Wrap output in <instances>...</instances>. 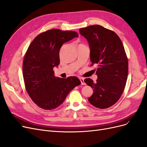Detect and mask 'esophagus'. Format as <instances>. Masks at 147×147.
<instances>
[{
	"mask_svg": "<svg viewBox=\"0 0 147 147\" xmlns=\"http://www.w3.org/2000/svg\"><path fill=\"white\" fill-rule=\"evenodd\" d=\"M80 80L81 83H82V84H83V85H84V84H85V83H84V79L83 78H80Z\"/></svg>",
	"mask_w": 147,
	"mask_h": 147,
	"instance_id": "34e87169",
	"label": "esophagus"
}]
</instances>
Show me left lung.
<instances>
[{
  "mask_svg": "<svg viewBox=\"0 0 147 147\" xmlns=\"http://www.w3.org/2000/svg\"><path fill=\"white\" fill-rule=\"evenodd\" d=\"M79 31L88 42L91 65L98 66L96 82L84 80L94 91L88 101L97 108H109L119 100L127 81L128 61L123 45L116 33L99 25Z\"/></svg>",
  "mask_w": 147,
  "mask_h": 147,
  "instance_id": "8db88e82",
  "label": "left lung"
}]
</instances>
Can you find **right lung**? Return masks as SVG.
<instances>
[{"label":"right lung","mask_w":147,"mask_h":147,"mask_svg":"<svg viewBox=\"0 0 147 147\" xmlns=\"http://www.w3.org/2000/svg\"><path fill=\"white\" fill-rule=\"evenodd\" d=\"M78 37L75 31L53 29L40 34L30 44L23 59V78L29 96L39 107L57 108L69 92L81 84L76 77H56L53 71L59 64L63 44Z\"/></svg>","instance_id":"add662e5"}]
</instances>
